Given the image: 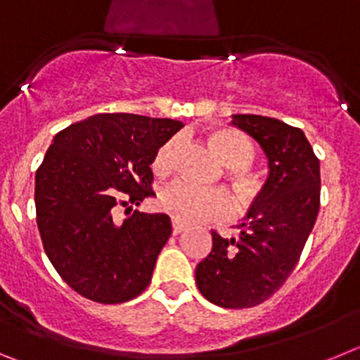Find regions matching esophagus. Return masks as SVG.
<instances>
[{
  "mask_svg": "<svg viewBox=\"0 0 360 360\" xmlns=\"http://www.w3.org/2000/svg\"><path fill=\"white\" fill-rule=\"evenodd\" d=\"M184 229H186V225L182 224V221H176V219H173V234L176 236V234H180V232H184Z\"/></svg>",
  "mask_w": 360,
  "mask_h": 360,
  "instance_id": "1",
  "label": "esophagus"
}]
</instances>
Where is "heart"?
<instances>
[{
    "label": "heart",
    "mask_w": 360,
    "mask_h": 360,
    "mask_svg": "<svg viewBox=\"0 0 360 360\" xmlns=\"http://www.w3.org/2000/svg\"><path fill=\"white\" fill-rule=\"evenodd\" d=\"M209 144L224 164L232 167V180L243 198L254 195V182L245 167L254 158L252 142L241 131L232 128H216L209 133ZM180 136H173L155 155L153 169L158 174H167L176 165ZM160 207L176 221L195 224L202 219L227 218L232 212L231 196L224 189H200L186 180H176L164 187L160 193Z\"/></svg>",
    "instance_id": "1"
}]
</instances>
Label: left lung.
I'll return each instance as SVG.
<instances>
[{
  "label": "left lung",
  "mask_w": 360,
  "mask_h": 360,
  "mask_svg": "<svg viewBox=\"0 0 360 360\" xmlns=\"http://www.w3.org/2000/svg\"><path fill=\"white\" fill-rule=\"evenodd\" d=\"M262 146L263 184L236 238L212 231V250L196 265V287L211 303L249 308L279 290L299 262L319 212V160L299 128L262 115H232Z\"/></svg>",
  "instance_id": "left-lung-1"
}]
</instances>
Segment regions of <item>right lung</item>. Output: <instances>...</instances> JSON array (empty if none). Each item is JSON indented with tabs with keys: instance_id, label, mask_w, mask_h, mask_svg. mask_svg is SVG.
Returning a JSON list of instances; mask_svg holds the SVG:
<instances>
[{
	"instance_id": "1",
	"label": "right lung",
	"mask_w": 360,
	"mask_h": 360,
	"mask_svg": "<svg viewBox=\"0 0 360 360\" xmlns=\"http://www.w3.org/2000/svg\"><path fill=\"white\" fill-rule=\"evenodd\" d=\"M180 120L98 113L53 136L36 173L37 229L50 263L82 297L104 304L146 290L171 236L164 212L115 209L153 196L151 164ZM131 209V207H128Z\"/></svg>"
}]
</instances>
